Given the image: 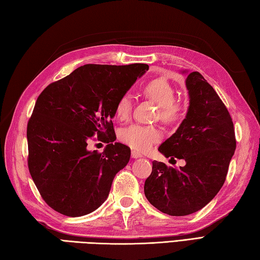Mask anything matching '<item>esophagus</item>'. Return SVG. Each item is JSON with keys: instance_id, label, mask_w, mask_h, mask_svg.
Returning a JSON list of instances; mask_svg holds the SVG:
<instances>
[{"instance_id": "obj_1", "label": "esophagus", "mask_w": 260, "mask_h": 260, "mask_svg": "<svg viewBox=\"0 0 260 260\" xmlns=\"http://www.w3.org/2000/svg\"><path fill=\"white\" fill-rule=\"evenodd\" d=\"M141 156H142V154L140 153V152L132 151V157H133V159H139V157H141Z\"/></svg>"}]
</instances>
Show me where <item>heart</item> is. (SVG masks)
<instances>
[{
	"label": "heart",
	"instance_id": "b5f03b06",
	"mask_svg": "<svg viewBox=\"0 0 260 260\" xmlns=\"http://www.w3.org/2000/svg\"><path fill=\"white\" fill-rule=\"evenodd\" d=\"M143 93L159 106V117L162 121L174 124L182 119L185 114L184 106L175 99L176 90L169 81L155 79L147 83ZM133 107V100L129 93H125L117 101L115 107L116 117L119 120H125L129 117ZM161 131L155 126L131 124L124 127L119 133V139L125 144L136 151L144 152L161 140Z\"/></svg>",
	"mask_w": 260,
	"mask_h": 260
}]
</instances>
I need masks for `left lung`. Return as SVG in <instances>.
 Masks as SVG:
<instances>
[{
  "mask_svg": "<svg viewBox=\"0 0 260 260\" xmlns=\"http://www.w3.org/2000/svg\"><path fill=\"white\" fill-rule=\"evenodd\" d=\"M186 86V118L159 146L166 157L182 159L186 165L177 169L153 161L144 184L147 201L171 216L189 215L215 197L237 145L231 116L213 86L198 72L188 74Z\"/></svg>",
  "mask_w": 260,
  "mask_h": 260,
  "instance_id": "1",
  "label": "left lung"
}]
</instances>
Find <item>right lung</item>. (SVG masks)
Segmentation results:
<instances>
[{
  "instance_id": "right-lung-1",
  "label": "right lung",
  "mask_w": 260,
  "mask_h": 260,
  "mask_svg": "<svg viewBox=\"0 0 260 260\" xmlns=\"http://www.w3.org/2000/svg\"><path fill=\"white\" fill-rule=\"evenodd\" d=\"M149 65L86 64L39 94L27 126L28 168L43 200L60 214L95 211L109 195L131 149L115 142V107ZM92 136L108 143L89 151Z\"/></svg>"
}]
</instances>
